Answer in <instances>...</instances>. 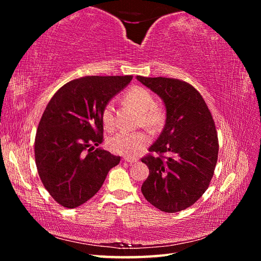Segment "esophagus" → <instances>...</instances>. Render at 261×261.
<instances>
[{
	"label": "esophagus",
	"instance_id": "34e87169",
	"mask_svg": "<svg viewBox=\"0 0 261 261\" xmlns=\"http://www.w3.org/2000/svg\"><path fill=\"white\" fill-rule=\"evenodd\" d=\"M124 162L129 163V164H134V163H137V159L136 158H131V157H124Z\"/></svg>",
	"mask_w": 261,
	"mask_h": 261
}]
</instances>
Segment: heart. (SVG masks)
I'll return each mask as SVG.
<instances>
[{
    "instance_id": "heart-1",
    "label": "heart",
    "mask_w": 261,
    "mask_h": 261,
    "mask_svg": "<svg viewBox=\"0 0 261 261\" xmlns=\"http://www.w3.org/2000/svg\"><path fill=\"white\" fill-rule=\"evenodd\" d=\"M126 102L141 113V122L148 127H156L164 120L163 112L156 108L152 94L143 87H134L126 93ZM113 104L108 103L102 111V123L105 130L112 131L115 126ZM149 138L145 132H119L108 140L109 148L123 156H136L148 145Z\"/></svg>"
}]
</instances>
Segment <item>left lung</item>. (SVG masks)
Wrapping results in <instances>:
<instances>
[{
  "label": "left lung",
  "instance_id": "obj_1",
  "mask_svg": "<svg viewBox=\"0 0 261 261\" xmlns=\"http://www.w3.org/2000/svg\"><path fill=\"white\" fill-rule=\"evenodd\" d=\"M162 98L166 122L162 134L142 158L149 168L141 192L154 207L167 213L190 207L207 190L218 162L219 141L212 115L202 95L187 83L166 77L137 76Z\"/></svg>",
  "mask_w": 261,
  "mask_h": 261
}]
</instances>
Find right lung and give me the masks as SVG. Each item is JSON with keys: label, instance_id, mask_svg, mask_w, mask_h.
I'll return each instance as SVG.
<instances>
[{"label": "right lung", "instance_id": "add662e5", "mask_svg": "<svg viewBox=\"0 0 261 261\" xmlns=\"http://www.w3.org/2000/svg\"><path fill=\"white\" fill-rule=\"evenodd\" d=\"M131 80L129 75L82 77L49 101L36 135V165L43 186L64 207H79L92 198L120 163L119 156L98 147L102 111Z\"/></svg>", "mask_w": 261, "mask_h": 261}]
</instances>
